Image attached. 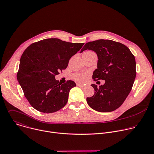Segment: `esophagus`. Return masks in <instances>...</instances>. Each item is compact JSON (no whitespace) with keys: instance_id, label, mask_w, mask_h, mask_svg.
Segmentation results:
<instances>
[{"instance_id":"1","label":"esophagus","mask_w":154,"mask_h":154,"mask_svg":"<svg viewBox=\"0 0 154 154\" xmlns=\"http://www.w3.org/2000/svg\"><path fill=\"white\" fill-rule=\"evenodd\" d=\"M77 85L79 86H81V87H84V85L82 83H77Z\"/></svg>"}]
</instances>
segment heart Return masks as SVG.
<instances>
[{
	"label": "heart",
	"instance_id": "obj_1",
	"mask_svg": "<svg viewBox=\"0 0 154 154\" xmlns=\"http://www.w3.org/2000/svg\"><path fill=\"white\" fill-rule=\"evenodd\" d=\"M86 53H88V52H91V51H87L85 52ZM87 75L86 74L83 73H75L72 75V77L74 80L78 82H83L86 80Z\"/></svg>",
	"mask_w": 154,
	"mask_h": 154
}]
</instances>
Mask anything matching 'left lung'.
Returning a JSON list of instances; mask_svg holds the SVG:
<instances>
[{"label": "left lung", "mask_w": 154, "mask_h": 154, "mask_svg": "<svg viewBox=\"0 0 154 154\" xmlns=\"http://www.w3.org/2000/svg\"><path fill=\"white\" fill-rule=\"evenodd\" d=\"M87 49L94 51L99 59L93 79L105 81L99 87L91 85L94 94L86 98L87 103L97 112H113L123 103L132 88L137 74L135 57L123 44L109 39L87 42L80 52Z\"/></svg>", "instance_id": "1"}]
</instances>
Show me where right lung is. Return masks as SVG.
<instances>
[{"label": "right lung", "instance_id": "right-lung-1", "mask_svg": "<svg viewBox=\"0 0 154 154\" xmlns=\"http://www.w3.org/2000/svg\"><path fill=\"white\" fill-rule=\"evenodd\" d=\"M83 45L48 38L32 44L24 51L17 79L25 97L36 110L51 113L67 103L69 91L76 84L72 80L61 84L55 76L67 68L70 58Z\"/></svg>", "mask_w": 154, "mask_h": 154}]
</instances>
